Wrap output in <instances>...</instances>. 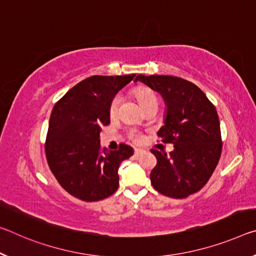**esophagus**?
I'll list each match as a JSON object with an SVG mask.
<instances>
[{
  "mask_svg": "<svg viewBox=\"0 0 256 256\" xmlns=\"http://www.w3.org/2000/svg\"><path fill=\"white\" fill-rule=\"evenodd\" d=\"M144 152H144V149H136V150H134V156H136V157H140V156H142Z\"/></svg>",
  "mask_w": 256,
  "mask_h": 256,
  "instance_id": "obj_1",
  "label": "esophagus"
}]
</instances>
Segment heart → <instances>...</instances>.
<instances>
[{
    "label": "heart",
    "mask_w": 256,
    "mask_h": 256,
    "mask_svg": "<svg viewBox=\"0 0 256 256\" xmlns=\"http://www.w3.org/2000/svg\"><path fill=\"white\" fill-rule=\"evenodd\" d=\"M134 96L138 100V102L140 104L141 108L148 106L150 104H157V98L150 88H138L134 91ZM120 96L116 94L114 98L110 100V104H109V114L110 116H114L117 112V108H118ZM130 138H131L132 141H134L136 144H141L144 141V136L141 134L140 132L136 131H131L130 132Z\"/></svg>",
    "instance_id": "1"
}]
</instances>
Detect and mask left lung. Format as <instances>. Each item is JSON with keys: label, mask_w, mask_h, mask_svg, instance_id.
I'll list each match as a JSON object with an SVG mask.
<instances>
[{"label": "left lung", "mask_w": 256, "mask_h": 256, "mask_svg": "<svg viewBox=\"0 0 256 256\" xmlns=\"http://www.w3.org/2000/svg\"><path fill=\"white\" fill-rule=\"evenodd\" d=\"M162 96L166 104L164 125L158 136L173 144L168 156L152 149L157 164L150 173L154 188L164 196L186 198L204 186L220 160L222 140L216 109L197 85L170 75H138Z\"/></svg>", "instance_id": "left-lung-1"}]
</instances>
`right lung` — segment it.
Listing matches in <instances>:
<instances>
[{"instance_id": "add662e5", "label": "right lung", "mask_w": 256, "mask_h": 256, "mask_svg": "<svg viewBox=\"0 0 256 256\" xmlns=\"http://www.w3.org/2000/svg\"><path fill=\"white\" fill-rule=\"evenodd\" d=\"M134 76L88 77L52 109L46 141L48 168L59 184L78 200H104L118 188V168L133 149L124 144L117 150L101 149L100 131L110 123V100Z\"/></svg>"}]
</instances>
